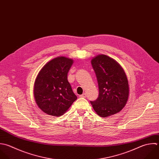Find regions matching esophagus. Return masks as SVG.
<instances>
[{"instance_id":"esophagus-1","label":"esophagus","mask_w":159,"mask_h":159,"mask_svg":"<svg viewBox=\"0 0 159 159\" xmlns=\"http://www.w3.org/2000/svg\"><path fill=\"white\" fill-rule=\"evenodd\" d=\"M80 97H81V98H85V97H86V94L84 93L80 95Z\"/></svg>"}]
</instances>
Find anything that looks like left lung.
Wrapping results in <instances>:
<instances>
[{
  "mask_svg": "<svg viewBox=\"0 0 159 159\" xmlns=\"http://www.w3.org/2000/svg\"><path fill=\"white\" fill-rule=\"evenodd\" d=\"M91 63L99 89L97 99L90 101L94 110L102 117L120 112L129 97L128 81L124 70L116 61L103 54L93 58Z\"/></svg>",
  "mask_w": 159,
  "mask_h": 159,
  "instance_id": "1",
  "label": "left lung"
}]
</instances>
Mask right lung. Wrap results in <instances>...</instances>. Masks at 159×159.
Returning <instances> with one entry per match:
<instances>
[{"mask_svg": "<svg viewBox=\"0 0 159 159\" xmlns=\"http://www.w3.org/2000/svg\"><path fill=\"white\" fill-rule=\"evenodd\" d=\"M73 60L58 57L48 62L39 71L34 85V96L39 108L45 113L60 116L77 97L67 80Z\"/></svg>", "mask_w": 159, "mask_h": 159, "instance_id": "add662e5", "label": "right lung"}]
</instances>
